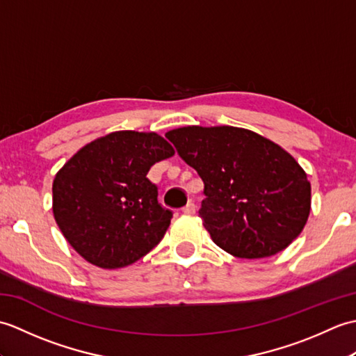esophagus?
I'll list each match as a JSON object with an SVG mask.
<instances>
[{
  "mask_svg": "<svg viewBox=\"0 0 356 356\" xmlns=\"http://www.w3.org/2000/svg\"><path fill=\"white\" fill-rule=\"evenodd\" d=\"M182 213L184 214H194L195 213V205L193 202H188L186 205L182 208Z\"/></svg>",
  "mask_w": 356,
  "mask_h": 356,
  "instance_id": "obj_1",
  "label": "esophagus"
}]
</instances>
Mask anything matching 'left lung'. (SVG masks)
Wrapping results in <instances>:
<instances>
[{
  "label": "left lung",
  "mask_w": 356,
  "mask_h": 356,
  "mask_svg": "<svg viewBox=\"0 0 356 356\" xmlns=\"http://www.w3.org/2000/svg\"><path fill=\"white\" fill-rule=\"evenodd\" d=\"M165 138L203 180L199 216L226 252L240 259L270 257L303 231L311 184L277 143L236 127H184Z\"/></svg>",
  "instance_id": "obj_1"
}]
</instances>
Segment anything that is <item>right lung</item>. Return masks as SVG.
I'll use <instances>...</instances> for the list:
<instances>
[{
  "mask_svg": "<svg viewBox=\"0 0 356 356\" xmlns=\"http://www.w3.org/2000/svg\"><path fill=\"white\" fill-rule=\"evenodd\" d=\"M172 154L159 134L138 131L111 133L81 148L53 180V216L74 251L104 269L148 254L172 211L159 203L147 174Z\"/></svg>",
  "mask_w": 356,
  "mask_h": 356,
  "instance_id": "add662e5",
  "label": "right lung"
}]
</instances>
